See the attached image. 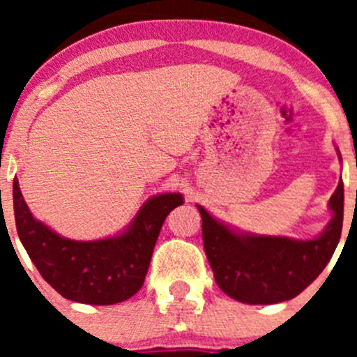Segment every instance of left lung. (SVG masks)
Returning <instances> with one entry per match:
<instances>
[{"label": "left lung", "mask_w": 357, "mask_h": 357, "mask_svg": "<svg viewBox=\"0 0 357 357\" xmlns=\"http://www.w3.org/2000/svg\"><path fill=\"white\" fill-rule=\"evenodd\" d=\"M333 211L321 236L314 240L238 235L199 205L202 236L219 289L245 304H276L297 297L325 269L338 245L344 221V183L330 199Z\"/></svg>", "instance_id": "8db88e82"}]
</instances>
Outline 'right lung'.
<instances>
[{"mask_svg": "<svg viewBox=\"0 0 357 357\" xmlns=\"http://www.w3.org/2000/svg\"><path fill=\"white\" fill-rule=\"evenodd\" d=\"M181 204L179 193L153 197L124 235L98 242H74L32 218L19 179H13L17 233L29 257L62 297L82 304H117L142 289L162 225L169 212Z\"/></svg>", "mask_w": 357, "mask_h": 357, "instance_id": "add662e5", "label": "right lung"}]
</instances>
